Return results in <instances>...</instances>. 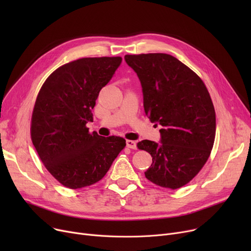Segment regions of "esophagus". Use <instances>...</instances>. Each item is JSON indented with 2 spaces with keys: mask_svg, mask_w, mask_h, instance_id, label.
I'll use <instances>...</instances> for the list:
<instances>
[{
  "mask_svg": "<svg viewBox=\"0 0 251 251\" xmlns=\"http://www.w3.org/2000/svg\"><path fill=\"white\" fill-rule=\"evenodd\" d=\"M126 146L128 149H132L135 150L136 149V142L133 140H126Z\"/></svg>",
  "mask_w": 251,
  "mask_h": 251,
  "instance_id": "1",
  "label": "esophagus"
}]
</instances>
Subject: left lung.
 <instances>
[{"label":"left lung","mask_w":251,"mask_h":251,"mask_svg":"<svg viewBox=\"0 0 251 251\" xmlns=\"http://www.w3.org/2000/svg\"><path fill=\"white\" fill-rule=\"evenodd\" d=\"M125 61L140 80L146 115L162 126L161 143H137L152 157L144 175L161 187L180 188L200 173L214 147L216 112L209 92L199 75L171 55H126Z\"/></svg>","instance_id":"left-lung-1"}]
</instances>
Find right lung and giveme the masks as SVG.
<instances>
[{"label":"right lung","instance_id":"add662e5","mask_svg":"<svg viewBox=\"0 0 251 251\" xmlns=\"http://www.w3.org/2000/svg\"><path fill=\"white\" fill-rule=\"evenodd\" d=\"M121 57L82 58L52 72L39 90L30 135L39 159L63 186L78 189L101 180L126 147L120 136L90 133L87 122L100 89L111 80Z\"/></svg>","mask_w":251,"mask_h":251}]
</instances>
